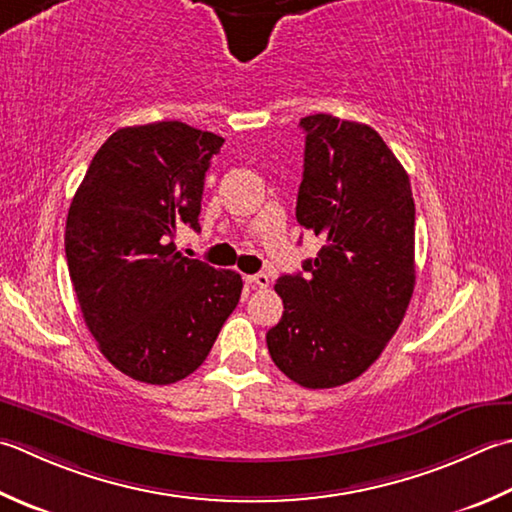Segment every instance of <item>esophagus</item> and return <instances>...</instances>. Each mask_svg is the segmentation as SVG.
Instances as JSON below:
<instances>
[{"label": "esophagus", "instance_id": "1", "mask_svg": "<svg viewBox=\"0 0 512 512\" xmlns=\"http://www.w3.org/2000/svg\"><path fill=\"white\" fill-rule=\"evenodd\" d=\"M246 282L257 286V288H268L270 286V277L266 273H257V275H248Z\"/></svg>", "mask_w": 512, "mask_h": 512}]
</instances>
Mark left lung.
Wrapping results in <instances>:
<instances>
[{"instance_id":"obj_1","label":"left lung","mask_w":512,"mask_h":512,"mask_svg":"<svg viewBox=\"0 0 512 512\" xmlns=\"http://www.w3.org/2000/svg\"><path fill=\"white\" fill-rule=\"evenodd\" d=\"M297 222L324 239L306 275H282L268 353L304 388L353 382L402 324L415 288V202L393 150L366 124L308 115Z\"/></svg>"}]
</instances>
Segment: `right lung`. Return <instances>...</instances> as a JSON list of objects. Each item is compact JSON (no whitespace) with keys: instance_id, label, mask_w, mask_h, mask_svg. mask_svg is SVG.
<instances>
[{"instance_id":"1","label":"right lung","mask_w":512,"mask_h":512,"mask_svg":"<svg viewBox=\"0 0 512 512\" xmlns=\"http://www.w3.org/2000/svg\"><path fill=\"white\" fill-rule=\"evenodd\" d=\"M224 137L182 122L119 128L97 150L68 208L66 259L102 355L144 384H175L204 364L242 295L235 270L177 253L199 230L204 177Z\"/></svg>"}]
</instances>
